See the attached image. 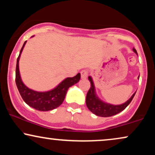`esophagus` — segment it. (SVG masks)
Returning a JSON list of instances; mask_svg holds the SVG:
<instances>
[{"label": "esophagus", "instance_id": "obj_1", "mask_svg": "<svg viewBox=\"0 0 155 155\" xmlns=\"http://www.w3.org/2000/svg\"><path fill=\"white\" fill-rule=\"evenodd\" d=\"M88 74H89V72H88L87 70H82L81 71V77L82 79H87Z\"/></svg>", "mask_w": 155, "mask_h": 155}]
</instances>
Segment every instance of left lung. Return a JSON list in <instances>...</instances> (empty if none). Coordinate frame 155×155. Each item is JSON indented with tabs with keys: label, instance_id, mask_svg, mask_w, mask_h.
I'll use <instances>...</instances> for the list:
<instances>
[{
	"label": "left lung",
	"instance_id": "left-lung-1",
	"mask_svg": "<svg viewBox=\"0 0 155 155\" xmlns=\"http://www.w3.org/2000/svg\"><path fill=\"white\" fill-rule=\"evenodd\" d=\"M133 51H134V53H136V54H137V51L134 48H133ZM139 77H140V76H139ZM89 80L90 83H91V87H90L89 90L87 92V97H86V104H87L88 109H89L92 113L97 115V116L102 117H108L114 116V115L121 112V111L124 110L127 106L130 104V102L132 100V99L134 98L135 94H136V92H135L128 101H127L126 102L122 104H109L103 102L102 101H101L100 99L97 97L95 93L94 85L93 80H92L91 76H89Z\"/></svg>",
	"mask_w": 155,
	"mask_h": 155
}]
</instances>
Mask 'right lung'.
Instances as JSON below:
<instances>
[{
  "label": "right lung",
  "mask_w": 155,
  "mask_h": 155,
  "mask_svg": "<svg viewBox=\"0 0 155 155\" xmlns=\"http://www.w3.org/2000/svg\"><path fill=\"white\" fill-rule=\"evenodd\" d=\"M25 43L21 48L17 58L15 68V84L23 101L31 107L38 111H49L57 108L63 103L68 88L77 83L81 78V74H77L74 77H68L61 82L55 89L46 92H38L28 89L21 81L19 72V58Z\"/></svg>",
  "instance_id": "1"
}]
</instances>
